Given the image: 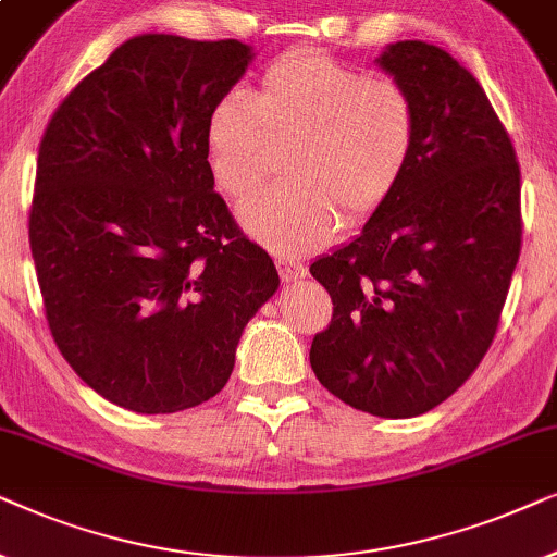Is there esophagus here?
<instances>
[{
	"mask_svg": "<svg viewBox=\"0 0 557 557\" xmlns=\"http://www.w3.org/2000/svg\"><path fill=\"white\" fill-rule=\"evenodd\" d=\"M280 274H283L285 283H298V280L308 274V267L302 262H295V259H283V262H280Z\"/></svg>",
	"mask_w": 557,
	"mask_h": 557,
	"instance_id": "esophagus-1",
	"label": "esophagus"
}]
</instances>
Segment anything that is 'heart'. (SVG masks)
I'll return each instance as SVG.
<instances>
[{
    "label": "heart",
    "mask_w": 557,
    "mask_h": 557,
    "mask_svg": "<svg viewBox=\"0 0 557 557\" xmlns=\"http://www.w3.org/2000/svg\"><path fill=\"white\" fill-rule=\"evenodd\" d=\"M420 109L410 88L336 58H277L257 96L232 88L206 119V158L226 196L255 193L290 147V183L251 196L239 216L280 255L323 247L344 224H364L399 188L418 150Z\"/></svg>",
    "instance_id": "obj_1"
}]
</instances>
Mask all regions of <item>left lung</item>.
<instances>
[{
  "mask_svg": "<svg viewBox=\"0 0 557 557\" xmlns=\"http://www.w3.org/2000/svg\"><path fill=\"white\" fill-rule=\"evenodd\" d=\"M380 65L418 101V150L361 234L310 264L333 302L310 367L356 410L414 418L492 346L522 249V183L509 132L454 55L403 40Z\"/></svg>",
  "mask_w": 557,
  "mask_h": 557,
  "instance_id": "obj_1",
  "label": "left lung"
}]
</instances>
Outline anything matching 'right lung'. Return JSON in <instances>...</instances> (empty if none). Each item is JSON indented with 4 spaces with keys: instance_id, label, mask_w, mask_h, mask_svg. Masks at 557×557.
I'll return each mask as SVG.
<instances>
[{
    "instance_id": "obj_1",
    "label": "right lung",
    "mask_w": 557,
    "mask_h": 557,
    "mask_svg": "<svg viewBox=\"0 0 557 557\" xmlns=\"http://www.w3.org/2000/svg\"><path fill=\"white\" fill-rule=\"evenodd\" d=\"M249 61L239 40L137 35L42 132L29 249L50 333L88 387L132 412L219 395L280 285L206 158L209 111Z\"/></svg>"
}]
</instances>
